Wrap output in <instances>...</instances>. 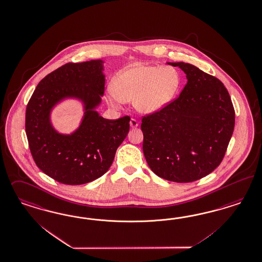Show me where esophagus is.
Wrapping results in <instances>:
<instances>
[{
    "label": "esophagus",
    "mask_w": 262,
    "mask_h": 262,
    "mask_svg": "<svg viewBox=\"0 0 262 262\" xmlns=\"http://www.w3.org/2000/svg\"><path fill=\"white\" fill-rule=\"evenodd\" d=\"M139 125V122L134 119V118H131V120H130V126L132 127V128H136V127H138Z\"/></svg>",
    "instance_id": "obj_1"
}]
</instances>
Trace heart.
Here are the masks:
<instances>
[{
    "instance_id": "1",
    "label": "heart",
    "mask_w": 262,
    "mask_h": 262,
    "mask_svg": "<svg viewBox=\"0 0 262 262\" xmlns=\"http://www.w3.org/2000/svg\"><path fill=\"white\" fill-rule=\"evenodd\" d=\"M180 84V74L172 67L136 66L127 69L115 79L107 102L116 107L121 102H133L140 113L151 114L171 102Z\"/></svg>"
}]
</instances>
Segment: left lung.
<instances>
[{
  "label": "left lung",
  "instance_id": "left-lung-1",
  "mask_svg": "<svg viewBox=\"0 0 262 262\" xmlns=\"http://www.w3.org/2000/svg\"><path fill=\"white\" fill-rule=\"evenodd\" d=\"M182 69L187 83L180 96L143 117V151L151 171L170 182L200 180L223 161L235 125V111L219 78L191 64Z\"/></svg>",
  "mask_w": 262,
  "mask_h": 262
}]
</instances>
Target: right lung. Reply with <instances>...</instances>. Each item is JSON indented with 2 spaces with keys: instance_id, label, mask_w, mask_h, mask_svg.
<instances>
[{
  "instance_id": "obj_1",
  "label": "right lung",
  "mask_w": 262,
  "mask_h": 262,
  "mask_svg": "<svg viewBox=\"0 0 262 262\" xmlns=\"http://www.w3.org/2000/svg\"><path fill=\"white\" fill-rule=\"evenodd\" d=\"M103 61L67 63L42 78L26 108L30 150L39 169L61 184H88L105 174L129 132L130 117L106 119L95 108L105 90ZM67 97L80 99L85 115L72 135L52 126V108Z\"/></svg>"
}]
</instances>
